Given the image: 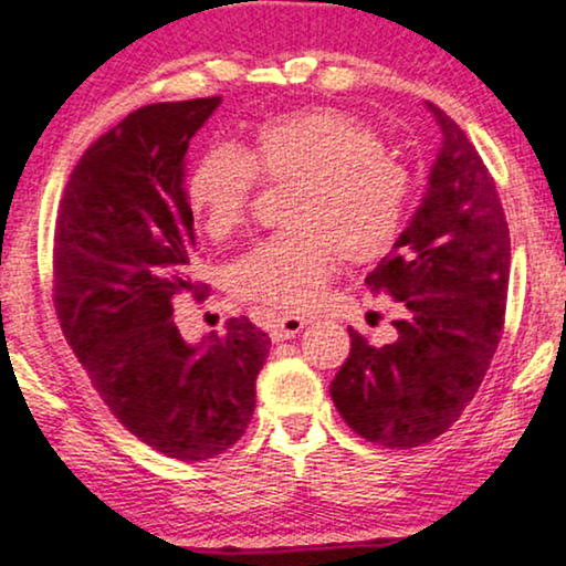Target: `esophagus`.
I'll use <instances>...</instances> for the list:
<instances>
[{
    "label": "esophagus",
    "mask_w": 566,
    "mask_h": 566,
    "mask_svg": "<svg viewBox=\"0 0 566 566\" xmlns=\"http://www.w3.org/2000/svg\"><path fill=\"white\" fill-rule=\"evenodd\" d=\"M308 324L305 316H295V314H282L276 316L274 322H271V335H274V340H287V337H295L301 329Z\"/></svg>",
    "instance_id": "1"
}]
</instances>
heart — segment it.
Here are the masks:
<instances>
[{
	"instance_id": "obj_1",
	"label": "heart",
	"mask_w": 566,
	"mask_h": 566,
	"mask_svg": "<svg viewBox=\"0 0 566 566\" xmlns=\"http://www.w3.org/2000/svg\"><path fill=\"white\" fill-rule=\"evenodd\" d=\"M258 180L295 186L290 233L263 239L231 271L237 295L274 308L316 303L337 258H380L405 223L409 178L365 125L333 108H305L263 122L242 151L216 146L186 178L191 212L212 239L244 226Z\"/></svg>"
}]
</instances>
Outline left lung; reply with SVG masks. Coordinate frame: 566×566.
Masks as SVG:
<instances>
[{"instance_id":"8db88e82","label":"left lung","mask_w":566,"mask_h":566,"mask_svg":"<svg viewBox=\"0 0 566 566\" xmlns=\"http://www.w3.org/2000/svg\"><path fill=\"white\" fill-rule=\"evenodd\" d=\"M441 148L412 220L367 287L401 303L396 340L350 354L329 382L361 439L412 450L441 437L482 386L503 335L511 237L495 180L465 133L433 103Z\"/></svg>"}]
</instances>
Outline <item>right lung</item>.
<instances>
[{
    "instance_id": "1",
    "label": "right lung",
    "mask_w": 566,
    "mask_h": 566,
    "mask_svg": "<svg viewBox=\"0 0 566 566\" xmlns=\"http://www.w3.org/2000/svg\"><path fill=\"white\" fill-rule=\"evenodd\" d=\"M220 97L151 103L101 135L71 172L55 220L53 292L69 346L122 426L199 463L242 439L271 337L247 316L191 346L172 319L193 212L186 151Z\"/></svg>"
}]
</instances>
